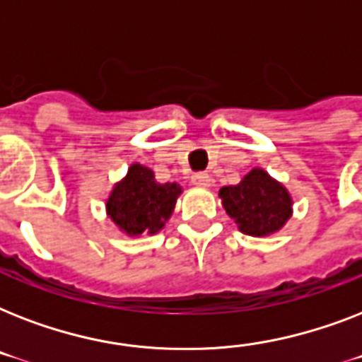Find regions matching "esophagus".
Listing matches in <instances>:
<instances>
[{"instance_id": "obj_1", "label": "esophagus", "mask_w": 362, "mask_h": 362, "mask_svg": "<svg viewBox=\"0 0 362 362\" xmlns=\"http://www.w3.org/2000/svg\"><path fill=\"white\" fill-rule=\"evenodd\" d=\"M192 182L197 187H210V184H212V178H210L206 173H197V175L192 176Z\"/></svg>"}]
</instances>
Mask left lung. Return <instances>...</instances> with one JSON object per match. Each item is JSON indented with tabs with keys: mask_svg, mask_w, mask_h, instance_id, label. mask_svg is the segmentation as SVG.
Instances as JSON below:
<instances>
[{
	"mask_svg": "<svg viewBox=\"0 0 362 362\" xmlns=\"http://www.w3.org/2000/svg\"><path fill=\"white\" fill-rule=\"evenodd\" d=\"M218 195L238 231L250 237H270L293 216L289 189L261 167H253L237 186H223Z\"/></svg>",
	"mask_w": 362,
	"mask_h": 362,
	"instance_id": "8db88e82",
	"label": "left lung"
}]
</instances>
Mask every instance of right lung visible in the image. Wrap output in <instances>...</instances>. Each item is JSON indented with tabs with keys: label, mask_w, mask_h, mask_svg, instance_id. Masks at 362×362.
Returning <instances> with one entry per match:
<instances>
[{
	"label": "right lung",
	"mask_w": 362,
	"mask_h": 362,
	"mask_svg": "<svg viewBox=\"0 0 362 362\" xmlns=\"http://www.w3.org/2000/svg\"><path fill=\"white\" fill-rule=\"evenodd\" d=\"M180 195V184H159L150 167L131 163L124 178L110 189L105 212L127 237L156 235L169 221Z\"/></svg>",
	"instance_id": "1"
}]
</instances>
